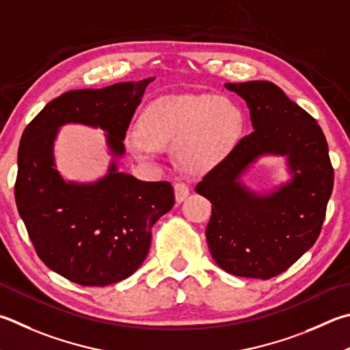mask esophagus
<instances>
[{
	"mask_svg": "<svg viewBox=\"0 0 350 350\" xmlns=\"http://www.w3.org/2000/svg\"><path fill=\"white\" fill-rule=\"evenodd\" d=\"M174 194H176V202L182 203L189 196V188L187 183L183 182H176L174 183Z\"/></svg>",
	"mask_w": 350,
	"mask_h": 350,
	"instance_id": "1",
	"label": "esophagus"
}]
</instances>
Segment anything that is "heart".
I'll return each mask as SVG.
<instances>
[{
	"label": "heart",
	"mask_w": 350,
	"mask_h": 350,
	"mask_svg": "<svg viewBox=\"0 0 350 350\" xmlns=\"http://www.w3.org/2000/svg\"><path fill=\"white\" fill-rule=\"evenodd\" d=\"M243 129V113L225 98L167 96L145 109L139 119V136H131L130 147L137 156L176 147L182 167L199 173L224 161L240 141Z\"/></svg>",
	"instance_id": "1"
}]
</instances>
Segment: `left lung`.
Instances as JSON below:
<instances>
[{
	"label": "left lung",
	"instance_id": "obj_1",
	"mask_svg": "<svg viewBox=\"0 0 350 350\" xmlns=\"http://www.w3.org/2000/svg\"><path fill=\"white\" fill-rule=\"evenodd\" d=\"M246 100L254 131L197 183L213 203L206 225L209 252L232 275L282 274L319 239L334 188L326 137L317 120L269 81L225 84ZM265 155L286 159L290 180L268 193L241 176Z\"/></svg>",
	"mask_w": 350,
	"mask_h": 350
}]
</instances>
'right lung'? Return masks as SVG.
I'll list each match as a JSON object with an SVG mask.
<instances>
[{
	"instance_id": "add662e5",
	"label": "right lung",
	"mask_w": 350,
	"mask_h": 350,
	"mask_svg": "<svg viewBox=\"0 0 350 350\" xmlns=\"http://www.w3.org/2000/svg\"><path fill=\"white\" fill-rule=\"evenodd\" d=\"M154 78L72 90L25 126L18 150L16 208L47 268L82 286H107L135 274L147 257L151 228L174 205L170 182H144L119 171L125 133ZM67 123L100 128L113 159L88 184L55 170L54 141Z\"/></svg>"
}]
</instances>
